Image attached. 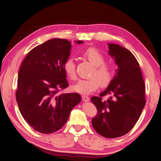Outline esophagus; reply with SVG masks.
Masks as SVG:
<instances>
[{"instance_id":"1","label":"esophagus","mask_w":161,"mask_h":161,"mask_svg":"<svg viewBox=\"0 0 161 161\" xmlns=\"http://www.w3.org/2000/svg\"><path fill=\"white\" fill-rule=\"evenodd\" d=\"M81 97H82V100H83V102H87L90 101L89 97H88L86 95H82Z\"/></svg>"}]
</instances>
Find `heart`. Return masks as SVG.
<instances>
[{"label":"heart","instance_id":"1","mask_svg":"<svg viewBox=\"0 0 161 161\" xmlns=\"http://www.w3.org/2000/svg\"><path fill=\"white\" fill-rule=\"evenodd\" d=\"M81 55L94 66V70L91 73V78L88 80H80L75 84L72 86L73 91L80 94L88 95L96 91L99 86L107 85L111 80V68L105 64V58L99 51L94 48H88L81 53ZM64 69L70 80H75L77 75L74 59H66Z\"/></svg>","mask_w":161,"mask_h":161}]
</instances>
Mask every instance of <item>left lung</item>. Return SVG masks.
<instances>
[{
  "label": "left lung",
  "mask_w": 161,
  "mask_h": 161,
  "mask_svg": "<svg viewBox=\"0 0 161 161\" xmlns=\"http://www.w3.org/2000/svg\"><path fill=\"white\" fill-rule=\"evenodd\" d=\"M108 45L117 69L105 91L91 98L98 111L92 125L100 135L113 139L125 135L139 120L145 104V86L139 63L131 52L117 44ZM106 94L110 98L102 100Z\"/></svg>",
  "instance_id": "1"
}]
</instances>
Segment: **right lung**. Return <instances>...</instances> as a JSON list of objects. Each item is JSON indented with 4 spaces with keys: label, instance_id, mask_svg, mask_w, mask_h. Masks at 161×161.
<instances>
[{
    "label": "right lung",
    "instance_id": "add662e5",
    "mask_svg": "<svg viewBox=\"0 0 161 161\" xmlns=\"http://www.w3.org/2000/svg\"><path fill=\"white\" fill-rule=\"evenodd\" d=\"M71 47L65 39L48 40L30 51L20 66L18 105L26 122L40 133L51 134L62 128L81 102L78 93H58L69 86L64 64Z\"/></svg>",
    "mask_w": 161,
    "mask_h": 161
}]
</instances>
